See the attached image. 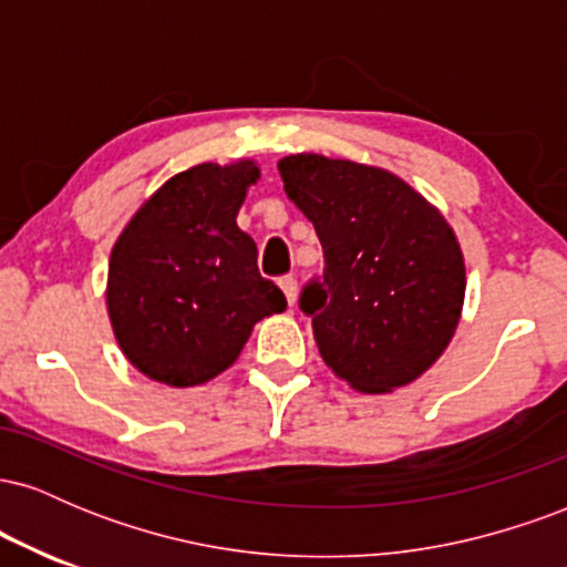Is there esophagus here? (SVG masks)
I'll return each instance as SVG.
<instances>
[{
    "mask_svg": "<svg viewBox=\"0 0 567 567\" xmlns=\"http://www.w3.org/2000/svg\"><path fill=\"white\" fill-rule=\"evenodd\" d=\"M279 288H282V292H285V298H288V303L292 306L298 301V279L296 277H282L279 279Z\"/></svg>",
    "mask_w": 567,
    "mask_h": 567,
    "instance_id": "obj_1",
    "label": "esophagus"
}]
</instances>
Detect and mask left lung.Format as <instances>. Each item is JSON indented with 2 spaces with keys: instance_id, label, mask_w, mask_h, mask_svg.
I'll list each match as a JSON object with an SVG mask.
<instances>
[{
  "instance_id": "1",
  "label": "left lung",
  "mask_w": 567,
  "mask_h": 567,
  "mask_svg": "<svg viewBox=\"0 0 567 567\" xmlns=\"http://www.w3.org/2000/svg\"><path fill=\"white\" fill-rule=\"evenodd\" d=\"M277 167L322 243L324 277L306 285L301 309L324 365L362 394L413 383L447 349L464 309L451 224L383 167L306 152Z\"/></svg>"
}]
</instances>
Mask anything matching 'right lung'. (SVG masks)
Here are the masks:
<instances>
[{
  "mask_svg": "<svg viewBox=\"0 0 567 567\" xmlns=\"http://www.w3.org/2000/svg\"><path fill=\"white\" fill-rule=\"evenodd\" d=\"M258 178L252 159L202 162L165 181L116 237L109 320L122 354L146 379L175 389L216 379L237 362L256 322L288 306L237 226Z\"/></svg>",
  "mask_w": 567,
  "mask_h": 567,
  "instance_id": "add662e5",
  "label": "right lung"
}]
</instances>
